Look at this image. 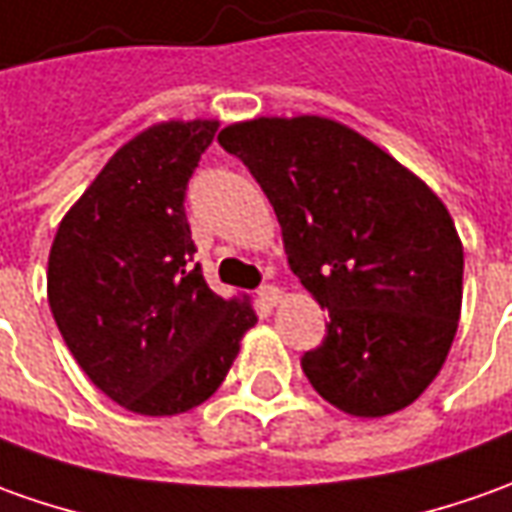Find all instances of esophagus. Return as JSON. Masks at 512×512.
I'll return each instance as SVG.
<instances>
[{
    "mask_svg": "<svg viewBox=\"0 0 512 512\" xmlns=\"http://www.w3.org/2000/svg\"><path fill=\"white\" fill-rule=\"evenodd\" d=\"M257 297H260V302H263V305H277V302H280V297H283V291H280V288H277V285H260V288H257Z\"/></svg>",
    "mask_w": 512,
    "mask_h": 512,
    "instance_id": "1",
    "label": "esophagus"
}]
</instances>
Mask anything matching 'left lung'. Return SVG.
<instances>
[{"label":"left lung","instance_id":"8db88e82","mask_svg":"<svg viewBox=\"0 0 512 512\" xmlns=\"http://www.w3.org/2000/svg\"><path fill=\"white\" fill-rule=\"evenodd\" d=\"M277 212L288 266L328 311L302 356L311 387L356 417L415 401L446 361L462 305V243L446 204L370 139L325 117L227 125Z\"/></svg>","mask_w":512,"mask_h":512}]
</instances>
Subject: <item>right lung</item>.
Returning a JSON list of instances; mask_svg holds the SVG:
<instances>
[{
    "instance_id": "add662e5",
    "label": "right lung",
    "mask_w": 512,
    "mask_h": 512,
    "mask_svg": "<svg viewBox=\"0 0 512 512\" xmlns=\"http://www.w3.org/2000/svg\"><path fill=\"white\" fill-rule=\"evenodd\" d=\"M215 120L162 123L125 142L55 232V325L81 370L137 415H182L227 378L257 322L193 263L184 196Z\"/></svg>"
}]
</instances>
